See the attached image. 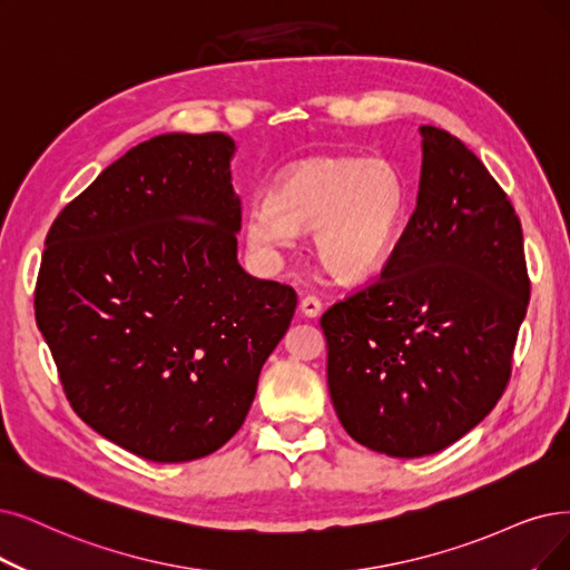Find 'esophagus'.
Wrapping results in <instances>:
<instances>
[{"label":"esophagus","mask_w":570,"mask_h":570,"mask_svg":"<svg viewBox=\"0 0 570 570\" xmlns=\"http://www.w3.org/2000/svg\"><path fill=\"white\" fill-rule=\"evenodd\" d=\"M302 313L306 315V317H317L323 313V302L317 299V297H313V294H308V297H304L302 299Z\"/></svg>","instance_id":"obj_1"}]
</instances>
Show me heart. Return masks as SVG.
I'll list each match as a JSON object with an SVG mask.
<instances>
[{"label": "heart", "instance_id": "heart-1", "mask_svg": "<svg viewBox=\"0 0 570 570\" xmlns=\"http://www.w3.org/2000/svg\"><path fill=\"white\" fill-rule=\"evenodd\" d=\"M406 208L400 173L381 158L315 156L289 168L271 198L247 213V240L262 253L315 229V253L341 283L374 276L389 262Z\"/></svg>", "mask_w": 570, "mask_h": 570}]
</instances>
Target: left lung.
I'll return each mask as SVG.
<instances>
[{
    "label": "left lung",
    "mask_w": 570,
    "mask_h": 570,
    "mask_svg": "<svg viewBox=\"0 0 570 570\" xmlns=\"http://www.w3.org/2000/svg\"><path fill=\"white\" fill-rule=\"evenodd\" d=\"M421 138L416 210L381 276L321 317L341 425L393 459L438 453L491 412L531 294L508 194L451 132Z\"/></svg>",
    "instance_id": "obj_1"
}]
</instances>
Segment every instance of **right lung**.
<instances>
[{
    "instance_id": "add662e5",
    "label": "right lung",
    "mask_w": 570,
    "mask_h": 570,
    "mask_svg": "<svg viewBox=\"0 0 570 570\" xmlns=\"http://www.w3.org/2000/svg\"><path fill=\"white\" fill-rule=\"evenodd\" d=\"M236 142L132 147L56 217L37 327L83 423L154 463L208 456L243 425L297 292L238 264Z\"/></svg>"
}]
</instances>
